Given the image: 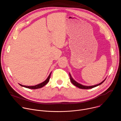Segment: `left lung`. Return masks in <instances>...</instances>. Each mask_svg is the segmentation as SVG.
<instances>
[{"label":"left lung","instance_id":"1","mask_svg":"<svg viewBox=\"0 0 121 121\" xmlns=\"http://www.w3.org/2000/svg\"><path fill=\"white\" fill-rule=\"evenodd\" d=\"M69 77H70V81L71 82V83L74 85H75V86H76V87H78V88H80V89H92V88H93L94 87H97V86H99V85H100V84H101L103 82H104L106 78L103 80V81H102L101 83L98 84H97L96 85H94V86H83L78 83L77 82H76L75 80L73 79V78H72V77H71V75H70V74L69 73Z\"/></svg>","mask_w":121,"mask_h":121}]
</instances>
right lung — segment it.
Here are the masks:
<instances>
[{"instance_id":"1","label":"right lung","mask_w":121,"mask_h":121,"mask_svg":"<svg viewBox=\"0 0 121 121\" xmlns=\"http://www.w3.org/2000/svg\"><path fill=\"white\" fill-rule=\"evenodd\" d=\"M51 73H50V75H49V76L44 81H43V82L39 84H38V85H36L35 86H24V85H21V84H20V86H22V87H25V88H28V89H39V88H42L44 86H45L49 81V79H50V76H51Z\"/></svg>"}]
</instances>
